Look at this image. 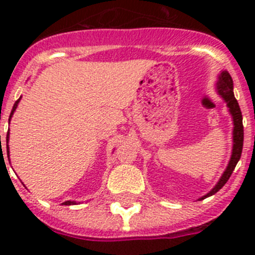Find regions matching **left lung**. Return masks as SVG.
<instances>
[{
    "mask_svg": "<svg viewBox=\"0 0 255 255\" xmlns=\"http://www.w3.org/2000/svg\"><path fill=\"white\" fill-rule=\"evenodd\" d=\"M216 92H217L218 96L226 102L230 115L233 117V152H231V157H230V161L229 164H227L226 170L224 171V173H222V176L220 177L217 184L213 186V189H212L211 191H208L206 195H203V197L199 198L198 200H203L206 199V198L211 197V195L216 194V193L226 184L227 180L231 176V173H233L234 168L236 167L239 159L242 157L243 143H244L243 115L242 111H240V107H239L238 101H236L235 96H234L233 79H231V75H230L229 71H226V70L221 71V74L218 75V80L217 83H216Z\"/></svg>",
    "mask_w": 255,
    "mask_h": 255,
    "instance_id": "8db88e82",
    "label": "left lung"
}]
</instances>
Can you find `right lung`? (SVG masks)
<instances>
[{
  "label": "right lung",
  "instance_id": "add662e5",
  "mask_svg": "<svg viewBox=\"0 0 255 255\" xmlns=\"http://www.w3.org/2000/svg\"><path fill=\"white\" fill-rule=\"evenodd\" d=\"M20 100H21V97H20L19 100L16 101V102H15V105H13V107H12V110H11V114H10V119H8V121L11 120V117H12V115H13V112H15V110H16L17 108V105H19V102H20ZM1 138V136H0ZM8 139H10V132L7 131V135H6V148H7V154H8ZM62 204H65V206H74V204H76V202H74V200H66V202H64V203Z\"/></svg>",
  "mask_w": 255,
  "mask_h": 255
}]
</instances>
